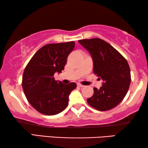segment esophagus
Returning a JSON list of instances; mask_svg holds the SVG:
<instances>
[{
  "mask_svg": "<svg viewBox=\"0 0 148 148\" xmlns=\"http://www.w3.org/2000/svg\"><path fill=\"white\" fill-rule=\"evenodd\" d=\"M77 86L79 87V88H84V86H83V85L80 84H77Z\"/></svg>",
  "mask_w": 148,
  "mask_h": 148,
  "instance_id": "1",
  "label": "esophagus"
}]
</instances>
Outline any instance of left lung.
Wrapping results in <instances>:
<instances>
[{
    "label": "left lung",
    "mask_w": 148,
    "mask_h": 148,
    "mask_svg": "<svg viewBox=\"0 0 148 148\" xmlns=\"http://www.w3.org/2000/svg\"><path fill=\"white\" fill-rule=\"evenodd\" d=\"M78 42L90 52L94 73L103 81L100 89L94 88V94L87 100L88 104L100 111L114 108L126 96L130 86L128 62L114 47L100 38Z\"/></svg>",
    "instance_id": "8db88e82"
}]
</instances>
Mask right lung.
Returning a JSON list of instances; mask_svg holds the SVG:
<instances>
[{
  "instance_id": "1",
  "label": "right lung",
  "mask_w": 148,
  "mask_h": 148,
  "mask_svg": "<svg viewBox=\"0 0 148 148\" xmlns=\"http://www.w3.org/2000/svg\"><path fill=\"white\" fill-rule=\"evenodd\" d=\"M74 47V42L44 46L36 52L24 70V94L29 104L42 114H57L67 106L69 96L77 85L63 84L54 80V74L60 73L64 69L66 58Z\"/></svg>"
}]
</instances>
